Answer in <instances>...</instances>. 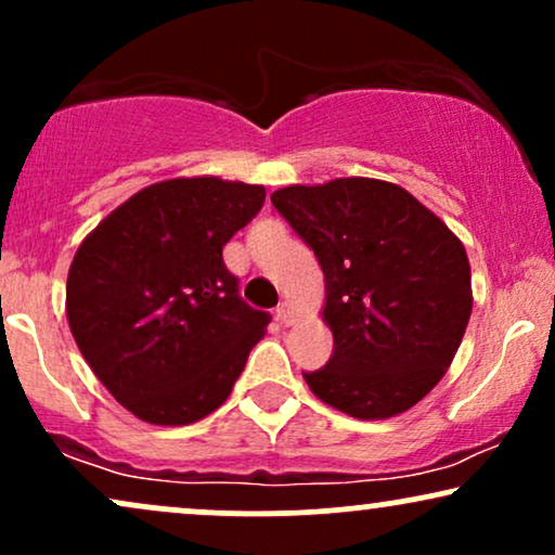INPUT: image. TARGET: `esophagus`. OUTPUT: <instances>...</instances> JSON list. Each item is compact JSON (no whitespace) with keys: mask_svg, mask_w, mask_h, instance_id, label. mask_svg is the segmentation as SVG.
<instances>
[{"mask_svg":"<svg viewBox=\"0 0 555 555\" xmlns=\"http://www.w3.org/2000/svg\"><path fill=\"white\" fill-rule=\"evenodd\" d=\"M294 314H297V312H294V305H292V301H282V305H279L276 307V320L279 322H282V325L284 327H289V325H294Z\"/></svg>","mask_w":555,"mask_h":555,"instance_id":"1","label":"esophagus"}]
</instances>
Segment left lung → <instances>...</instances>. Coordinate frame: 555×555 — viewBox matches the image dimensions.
<instances>
[{"mask_svg":"<svg viewBox=\"0 0 555 555\" xmlns=\"http://www.w3.org/2000/svg\"><path fill=\"white\" fill-rule=\"evenodd\" d=\"M273 207L325 273L327 366L305 374L312 395L359 420L415 406L451 366L472 318L464 243L406 189L350 177L292 184Z\"/></svg>","mask_w":555,"mask_h":555,"instance_id":"left-lung-1","label":"left lung"}]
</instances>
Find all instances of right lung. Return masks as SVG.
<instances>
[{"instance_id": "right-lung-1", "label": "right lung", "mask_w": 555, "mask_h": 555, "mask_svg": "<svg viewBox=\"0 0 555 555\" xmlns=\"http://www.w3.org/2000/svg\"><path fill=\"white\" fill-rule=\"evenodd\" d=\"M266 189L179 177L140 189L76 250L66 318L109 395L151 425H189L233 391L269 314L237 297L222 248Z\"/></svg>"}]
</instances>
